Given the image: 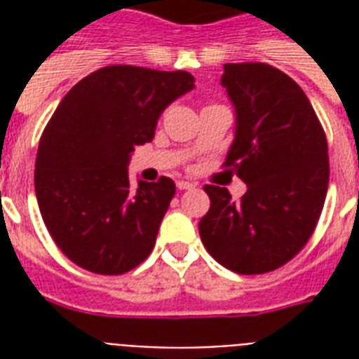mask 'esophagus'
<instances>
[{
    "instance_id": "34e87169",
    "label": "esophagus",
    "mask_w": 359,
    "mask_h": 359,
    "mask_svg": "<svg viewBox=\"0 0 359 359\" xmlns=\"http://www.w3.org/2000/svg\"><path fill=\"white\" fill-rule=\"evenodd\" d=\"M177 188H179V190H191V188H196V184H194V182H188V180H179V182H177Z\"/></svg>"
}]
</instances>
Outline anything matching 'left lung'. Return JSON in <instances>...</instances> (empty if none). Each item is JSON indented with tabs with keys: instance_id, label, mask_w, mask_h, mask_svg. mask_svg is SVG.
Listing matches in <instances>:
<instances>
[{
	"instance_id": "1",
	"label": "left lung",
	"mask_w": 359,
	"mask_h": 359,
	"mask_svg": "<svg viewBox=\"0 0 359 359\" xmlns=\"http://www.w3.org/2000/svg\"><path fill=\"white\" fill-rule=\"evenodd\" d=\"M222 86L236 128L225 163L248 191L210 197L199 235L207 251L236 273H264L289 262L311 238L328 191V143L309 98L292 78L264 63L224 65Z\"/></svg>"
}]
</instances>
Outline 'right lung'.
I'll return each instance as SVG.
<instances>
[{
  "label": "right lung",
  "mask_w": 359,
  "mask_h": 359,
  "mask_svg": "<svg viewBox=\"0 0 359 359\" xmlns=\"http://www.w3.org/2000/svg\"><path fill=\"white\" fill-rule=\"evenodd\" d=\"M186 70L114 65L70 89L39 141L35 194L57 248L78 266L119 276L151 255L175 182H137L128 163L163 109L194 89Z\"/></svg>",
  "instance_id": "add662e5"
}]
</instances>
